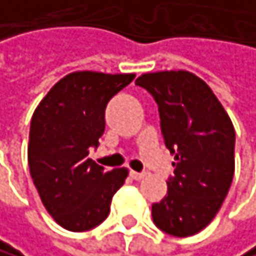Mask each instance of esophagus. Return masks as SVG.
<instances>
[{
    "instance_id": "esophagus-1",
    "label": "esophagus",
    "mask_w": 256,
    "mask_h": 256,
    "mask_svg": "<svg viewBox=\"0 0 256 256\" xmlns=\"http://www.w3.org/2000/svg\"><path fill=\"white\" fill-rule=\"evenodd\" d=\"M130 176H131L132 180H138V182H139V180H142V178L145 176V172H134V170H131V172H130Z\"/></svg>"
}]
</instances>
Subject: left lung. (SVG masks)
Segmentation results:
<instances>
[{
    "mask_svg": "<svg viewBox=\"0 0 256 256\" xmlns=\"http://www.w3.org/2000/svg\"><path fill=\"white\" fill-rule=\"evenodd\" d=\"M136 84L158 103L166 147L175 154L167 196L153 203L160 230L186 238L214 219L234 174V128L210 86L186 70L144 73Z\"/></svg>",
    "mask_w": 256,
    "mask_h": 256,
    "instance_id": "1",
    "label": "left lung"
}]
</instances>
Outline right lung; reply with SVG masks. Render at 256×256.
Listing matches in <instances>:
<instances>
[{
  "label": "right lung",
  "instance_id": "right-lung-1",
  "mask_svg": "<svg viewBox=\"0 0 256 256\" xmlns=\"http://www.w3.org/2000/svg\"><path fill=\"white\" fill-rule=\"evenodd\" d=\"M134 76L73 72L36 108L29 130V172L44 206L66 230L86 232L100 225L128 176L125 167L106 170L98 166L89 150L104 132L108 102Z\"/></svg>",
  "mask_w": 256,
  "mask_h": 256
}]
</instances>
